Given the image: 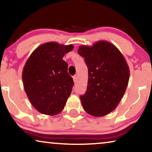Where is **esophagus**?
<instances>
[{"label":"esophagus","instance_id":"34e87169","mask_svg":"<svg viewBox=\"0 0 152 152\" xmlns=\"http://www.w3.org/2000/svg\"><path fill=\"white\" fill-rule=\"evenodd\" d=\"M72 78H73L74 82H75H75H76V81H77V76H76V75H75V76H73V77H72Z\"/></svg>","mask_w":152,"mask_h":152}]
</instances>
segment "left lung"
Instances as JSON below:
<instances>
[{
	"instance_id": "obj_1",
	"label": "left lung",
	"mask_w": 152,
	"mask_h": 152,
	"mask_svg": "<svg viewBox=\"0 0 152 152\" xmlns=\"http://www.w3.org/2000/svg\"><path fill=\"white\" fill-rule=\"evenodd\" d=\"M77 52L88 71L86 91L80 96L82 107L89 115L104 116L115 110L125 93L130 74L127 63L117 47L107 41L80 45Z\"/></svg>"
}]
</instances>
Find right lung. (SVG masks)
Instances as JSON below:
<instances>
[{"label": "right lung", "mask_w": 152, "mask_h": 152, "mask_svg": "<svg viewBox=\"0 0 152 152\" xmlns=\"http://www.w3.org/2000/svg\"><path fill=\"white\" fill-rule=\"evenodd\" d=\"M72 45L48 42L32 52L23 69V82L29 100L35 109L48 115L64 109L74 82L63 60Z\"/></svg>", "instance_id": "add662e5"}]
</instances>
